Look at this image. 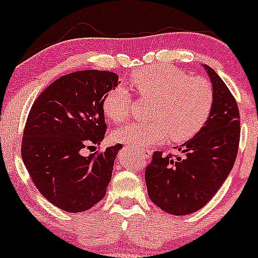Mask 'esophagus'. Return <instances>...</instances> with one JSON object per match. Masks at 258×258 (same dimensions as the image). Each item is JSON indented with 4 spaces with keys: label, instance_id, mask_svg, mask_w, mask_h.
Wrapping results in <instances>:
<instances>
[{
    "label": "esophagus",
    "instance_id": "1",
    "mask_svg": "<svg viewBox=\"0 0 258 258\" xmlns=\"http://www.w3.org/2000/svg\"><path fill=\"white\" fill-rule=\"evenodd\" d=\"M151 154L152 153L151 152H147V151H142V152H140V155L142 158H146V159H149V158H151Z\"/></svg>",
    "mask_w": 258,
    "mask_h": 258
}]
</instances>
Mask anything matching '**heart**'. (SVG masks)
Listing matches in <instances>:
<instances>
[{
    "mask_svg": "<svg viewBox=\"0 0 258 258\" xmlns=\"http://www.w3.org/2000/svg\"><path fill=\"white\" fill-rule=\"evenodd\" d=\"M131 86L142 98L153 99L148 122H131L114 132V140L137 149L165 141L185 142L207 121L213 106L212 84L206 78L191 77L176 67L151 66L136 71ZM132 98L126 89L116 87L103 99V111L118 123L128 116Z\"/></svg>",
    "mask_w": 258,
    "mask_h": 258,
    "instance_id": "obj_1",
    "label": "heart"
}]
</instances>
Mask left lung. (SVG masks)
I'll use <instances>...</instances> for the list:
<instances>
[{
  "instance_id": "left-lung-1",
  "label": "left lung",
  "mask_w": 258,
  "mask_h": 258,
  "mask_svg": "<svg viewBox=\"0 0 258 258\" xmlns=\"http://www.w3.org/2000/svg\"><path fill=\"white\" fill-rule=\"evenodd\" d=\"M213 88V106L202 128L180 147L185 157L154 152L146 168L149 198L169 214L186 216L206 206L233 169L240 141L236 100L223 79L203 64Z\"/></svg>"
}]
</instances>
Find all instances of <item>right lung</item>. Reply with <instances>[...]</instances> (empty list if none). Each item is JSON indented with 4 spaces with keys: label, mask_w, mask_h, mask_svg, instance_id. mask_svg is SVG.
Here are the masks:
<instances>
[{
    "label": "right lung",
    "mask_w": 258,
    "mask_h": 258,
    "mask_svg": "<svg viewBox=\"0 0 258 258\" xmlns=\"http://www.w3.org/2000/svg\"><path fill=\"white\" fill-rule=\"evenodd\" d=\"M118 83L114 72L78 71L56 79L30 109L22 158L40 194L62 211H88L105 196L122 146L88 157L81 151L104 140L103 99Z\"/></svg>",
    "instance_id": "1"
}]
</instances>
